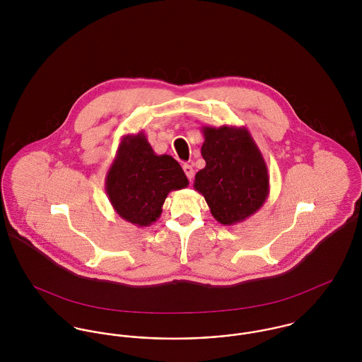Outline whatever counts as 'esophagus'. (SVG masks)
I'll return each mask as SVG.
<instances>
[{"label": "esophagus", "instance_id": "obj_1", "mask_svg": "<svg viewBox=\"0 0 362 362\" xmlns=\"http://www.w3.org/2000/svg\"><path fill=\"white\" fill-rule=\"evenodd\" d=\"M184 173H185V175L188 177V180H192L194 178V167L191 165V164H184Z\"/></svg>", "mask_w": 362, "mask_h": 362}]
</instances>
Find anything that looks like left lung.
I'll list each match as a JSON object with an SVG mask.
<instances>
[{
  "mask_svg": "<svg viewBox=\"0 0 362 362\" xmlns=\"http://www.w3.org/2000/svg\"><path fill=\"white\" fill-rule=\"evenodd\" d=\"M202 134L206 165L197 173L194 188L220 224L234 226L257 213L269 197L266 161L245 127L204 125Z\"/></svg>",
  "mask_w": 362,
  "mask_h": 362,
  "instance_id": "left-lung-1",
  "label": "left lung"
}]
</instances>
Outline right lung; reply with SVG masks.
<instances>
[{
    "instance_id": "1",
    "label": "right lung",
    "mask_w": 362,
    "mask_h": 362,
    "mask_svg": "<svg viewBox=\"0 0 362 362\" xmlns=\"http://www.w3.org/2000/svg\"><path fill=\"white\" fill-rule=\"evenodd\" d=\"M188 184L178 161L156 155L144 132L122 136L105 175L111 206L121 218L138 227L153 224L167 195Z\"/></svg>"
}]
</instances>
